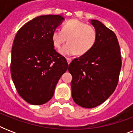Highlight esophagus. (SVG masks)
Masks as SVG:
<instances>
[{
  "label": "esophagus",
  "instance_id": "34e87169",
  "mask_svg": "<svg viewBox=\"0 0 133 133\" xmlns=\"http://www.w3.org/2000/svg\"><path fill=\"white\" fill-rule=\"evenodd\" d=\"M66 60H67V61H68V64H70V63H71V61H72V58H66Z\"/></svg>",
  "mask_w": 133,
  "mask_h": 133
}]
</instances>
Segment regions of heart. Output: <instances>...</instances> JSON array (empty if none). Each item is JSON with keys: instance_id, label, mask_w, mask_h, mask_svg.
<instances>
[{"instance_id": "b5f03b06", "label": "heart", "mask_w": 133, "mask_h": 133, "mask_svg": "<svg viewBox=\"0 0 133 133\" xmlns=\"http://www.w3.org/2000/svg\"><path fill=\"white\" fill-rule=\"evenodd\" d=\"M67 39L68 43L61 49V54L64 56H72L77 53L83 55L94 48L97 40V32L92 26L72 19L64 23L62 30L56 29L52 32V43L57 49L64 44Z\"/></svg>"}]
</instances>
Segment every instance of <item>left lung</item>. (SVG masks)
<instances>
[{
    "mask_svg": "<svg viewBox=\"0 0 133 133\" xmlns=\"http://www.w3.org/2000/svg\"><path fill=\"white\" fill-rule=\"evenodd\" d=\"M90 23L97 30V42L90 52L75 58L68 68L72 76L73 100L85 108L97 107L114 92L122 68L115 34L97 20Z\"/></svg>",
    "mask_w": 133,
    "mask_h": 133,
    "instance_id": "obj_1",
    "label": "left lung"
}]
</instances>
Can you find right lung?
<instances>
[{
    "instance_id": "add662e5",
    "label": "right lung",
    "mask_w": 133,
    "mask_h": 133,
    "mask_svg": "<svg viewBox=\"0 0 133 133\" xmlns=\"http://www.w3.org/2000/svg\"><path fill=\"white\" fill-rule=\"evenodd\" d=\"M61 15L37 16L18 31L11 49V78L19 95L32 105L53 97L58 80L68 68L64 56L54 49L52 32L62 23Z\"/></svg>"
}]
</instances>
